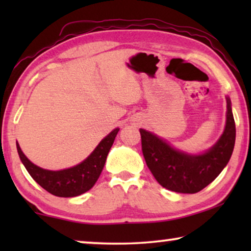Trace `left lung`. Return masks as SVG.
Listing matches in <instances>:
<instances>
[{
    "instance_id": "left-lung-1",
    "label": "left lung",
    "mask_w": 251,
    "mask_h": 251,
    "mask_svg": "<svg viewBox=\"0 0 251 251\" xmlns=\"http://www.w3.org/2000/svg\"><path fill=\"white\" fill-rule=\"evenodd\" d=\"M227 99L226 126L223 135L208 152L190 155L175 150L146 130L140 129L146 164L161 186L177 193H198L222 173L231 159L235 143V122Z\"/></svg>"
}]
</instances>
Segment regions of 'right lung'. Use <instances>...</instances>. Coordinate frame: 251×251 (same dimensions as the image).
Instances as JSON below:
<instances>
[{
    "label": "right lung",
    "instance_id": "add662e5",
    "mask_svg": "<svg viewBox=\"0 0 251 251\" xmlns=\"http://www.w3.org/2000/svg\"><path fill=\"white\" fill-rule=\"evenodd\" d=\"M118 132L119 128H116L106 136L83 162L70 169L59 171L46 170L35 166L25 156L18 143L17 151L26 170L41 187L56 197L73 198L85 193L96 184Z\"/></svg>",
    "mask_w": 251,
    "mask_h": 251
}]
</instances>
